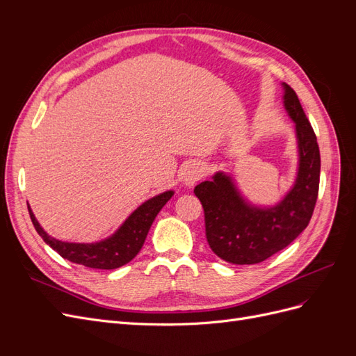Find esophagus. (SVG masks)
I'll use <instances>...</instances> for the list:
<instances>
[{
    "mask_svg": "<svg viewBox=\"0 0 356 356\" xmlns=\"http://www.w3.org/2000/svg\"><path fill=\"white\" fill-rule=\"evenodd\" d=\"M203 175H204V168L200 163H191L184 170L182 182H184L187 187H193L200 178H203Z\"/></svg>",
    "mask_w": 356,
    "mask_h": 356,
    "instance_id": "esophagus-1",
    "label": "esophagus"
}]
</instances>
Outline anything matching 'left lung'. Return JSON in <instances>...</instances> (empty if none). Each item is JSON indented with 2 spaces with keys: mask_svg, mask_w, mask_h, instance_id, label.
<instances>
[{
  "mask_svg": "<svg viewBox=\"0 0 356 356\" xmlns=\"http://www.w3.org/2000/svg\"><path fill=\"white\" fill-rule=\"evenodd\" d=\"M284 90V105L296 123L298 144L297 178L286 196L270 208L254 207L222 172L195 188L211 250L232 264H257L284 250L307 227L315 209L321 172L316 135L297 93L285 83Z\"/></svg>",
  "mask_w": 356,
  "mask_h": 356,
  "instance_id": "obj_1",
  "label": "left lung"
}]
</instances>
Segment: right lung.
Returning <instances> with one entry per match:
<instances>
[{"mask_svg": "<svg viewBox=\"0 0 356 356\" xmlns=\"http://www.w3.org/2000/svg\"><path fill=\"white\" fill-rule=\"evenodd\" d=\"M172 196H174V191L169 190L148 199L136 211L129 215V218L113 236L95 243H71L51 238V236L42 230L29 207L28 211L37 233L60 257L90 268L113 270V268L122 267L134 260L136 254L141 251L154 218Z\"/></svg>", "mask_w": 356, "mask_h": 356, "instance_id": "1", "label": "right lung"}]
</instances>
